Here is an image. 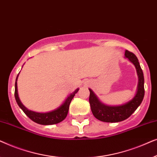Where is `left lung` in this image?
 I'll list each match as a JSON object with an SVG mask.
<instances>
[{"mask_svg":"<svg viewBox=\"0 0 157 157\" xmlns=\"http://www.w3.org/2000/svg\"><path fill=\"white\" fill-rule=\"evenodd\" d=\"M126 58L134 63L136 68L139 76L138 91L136 96L129 102L118 106H109L103 104L99 101L94 92L89 89V103L93 115L96 119L104 122L114 123L122 121L128 119L138 108L142 102L144 96V78L142 69L139 65L138 59L132 52L126 50L125 51Z\"/></svg>","mask_w":157,"mask_h":157,"instance_id":"1","label":"left lung"}]
</instances>
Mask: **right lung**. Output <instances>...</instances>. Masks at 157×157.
Instances as JSON below:
<instances>
[{
  "mask_svg": "<svg viewBox=\"0 0 157 157\" xmlns=\"http://www.w3.org/2000/svg\"><path fill=\"white\" fill-rule=\"evenodd\" d=\"M17 76V78H18ZM78 91V89H77L76 91H74L71 95L67 98L66 101L62 104L59 108H58L56 110L51 111L48 113H38L35 111H32L29 110L23 105L21 104L20 99L18 98V90H17V82L16 81L15 83V98H16V102L19 107L22 109L23 112L25 113L29 119H31L32 121L36 122V123L42 124V125H52V124H56L59 123L66 119V116L68 114V109H69V105L71 102V100L74 98L77 92Z\"/></svg>",
  "mask_w": 157,
  "mask_h": 157,
  "instance_id": "1",
  "label": "right lung"
}]
</instances>
